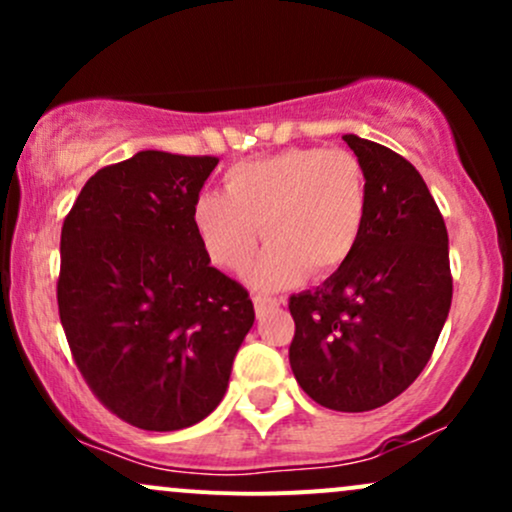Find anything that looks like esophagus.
Here are the masks:
<instances>
[{"mask_svg": "<svg viewBox=\"0 0 512 512\" xmlns=\"http://www.w3.org/2000/svg\"><path fill=\"white\" fill-rule=\"evenodd\" d=\"M252 303H255V313H257V317H262L264 313H267V310L279 308V305H281V298L260 296V293H257V296H252Z\"/></svg>", "mask_w": 512, "mask_h": 512, "instance_id": "34e87169", "label": "esophagus"}]
</instances>
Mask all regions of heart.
I'll list each match as a JSON object with an SVG mask.
<instances>
[{
	"mask_svg": "<svg viewBox=\"0 0 512 512\" xmlns=\"http://www.w3.org/2000/svg\"><path fill=\"white\" fill-rule=\"evenodd\" d=\"M368 219V178L346 149L293 146L243 161L223 173V195L204 192L192 223L219 269L240 274L269 240L252 269V286L289 289L313 272L322 279L344 267L361 243Z\"/></svg>",
	"mask_w": 512,
	"mask_h": 512,
	"instance_id": "heart-1",
	"label": "heart"
}]
</instances>
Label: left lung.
<instances>
[{
  "label": "left lung",
  "instance_id": "8db88e82",
  "mask_svg": "<svg viewBox=\"0 0 512 512\" xmlns=\"http://www.w3.org/2000/svg\"><path fill=\"white\" fill-rule=\"evenodd\" d=\"M344 142L366 168V228L339 272L289 298V361L317 404L370 411L402 395L436 349L452 303L448 228L407 158L356 134Z\"/></svg>",
  "mask_w": 512,
  "mask_h": 512
}]
</instances>
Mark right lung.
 I'll return each mask as SVG.
<instances>
[{"label":"right lung","instance_id":"obj_1","mask_svg":"<svg viewBox=\"0 0 512 512\" xmlns=\"http://www.w3.org/2000/svg\"><path fill=\"white\" fill-rule=\"evenodd\" d=\"M216 163L139 151L88 178L62 223L57 308L72 358L98 402L144 431L209 416L255 322L248 289L209 267L192 223Z\"/></svg>","mask_w":512,"mask_h":512}]
</instances>
